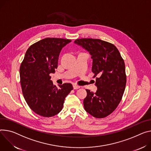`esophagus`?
<instances>
[{
	"label": "esophagus",
	"mask_w": 151,
	"mask_h": 151,
	"mask_svg": "<svg viewBox=\"0 0 151 151\" xmlns=\"http://www.w3.org/2000/svg\"><path fill=\"white\" fill-rule=\"evenodd\" d=\"M73 89H75V90H77V89L80 88V86H78L76 84H73Z\"/></svg>",
	"instance_id": "esophagus-1"
}]
</instances>
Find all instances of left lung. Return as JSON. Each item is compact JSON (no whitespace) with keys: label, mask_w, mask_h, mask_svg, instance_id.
I'll return each mask as SVG.
<instances>
[{"label":"left lung","mask_w":151,"mask_h":151,"mask_svg":"<svg viewBox=\"0 0 151 151\" xmlns=\"http://www.w3.org/2000/svg\"><path fill=\"white\" fill-rule=\"evenodd\" d=\"M91 55V70L97 86L96 93L86 90L85 110L96 118H104L112 113L124 93L127 76L125 65L120 53L113 44L99 39L81 38L74 42Z\"/></svg>","instance_id":"1"}]
</instances>
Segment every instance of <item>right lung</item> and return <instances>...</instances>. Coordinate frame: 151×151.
Returning a JSON list of instances; mask_svg holds the SVG:
<instances>
[{
  "label": "right lung",
  "instance_id": "right-lung-1",
  "mask_svg": "<svg viewBox=\"0 0 151 151\" xmlns=\"http://www.w3.org/2000/svg\"><path fill=\"white\" fill-rule=\"evenodd\" d=\"M70 40L46 38L27 50L20 67V84L24 98L36 114L50 117L58 114L65 97L73 90L70 83L53 84L50 73L58 67L60 52Z\"/></svg>",
  "mask_w": 151,
  "mask_h": 151
}]
</instances>
